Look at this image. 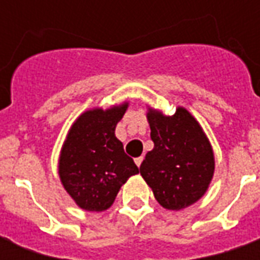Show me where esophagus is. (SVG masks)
<instances>
[{
	"label": "esophagus",
	"instance_id": "esophagus-1",
	"mask_svg": "<svg viewBox=\"0 0 260 260\" xmlns=\"http://www.w3.org/2000/svg\"><path fill=\"white\" fill-rule=\"evenodd\" d=\"M142 161H143V157H136L135 158V164L136 166H138V167H141V164H142Z\"/></svg>",
	"mask_w": 260,
	"mask_h": 260
}]
</instances>
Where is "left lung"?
I'll list each match as a JSON object with an SVG mask.
<instances>
[{
	"instance_id": "8db88e82",
	"label": "left lung",
	"mask_w": 260,
	"mask_h": 260,
	"mask_svg": "<svg viewBox=\"0 0 260 260\" xmlns=\"http://www.w3.org/2000/svg\"><path fill=\"white\" fill-rule=\"evenodd\" d=\"M154 147L141 164V175L156 201L169 210H181L206 192L214 173V156L201 125L185 108L173 117L147 113Z\"/></svg>"
}]
</instances>
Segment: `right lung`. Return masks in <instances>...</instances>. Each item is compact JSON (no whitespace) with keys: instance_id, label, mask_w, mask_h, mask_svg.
Returning a JSON list of instances; mask_svg holds the SVG:
<instances>
[{"instance_id":"1","label":"right lung","mask_w":260,"mask_h":260,"mask_svg":"<svg viewBox=\"0 0 260 260\" xmlns=\"http://www.w3.org/2000/svg\"><path fill=\"white\" fill-rule=\"evenodd\" d=\"M128 103L110 110H90L69 129L59 157V178L76 205L102 212L113 205L119 188L139 173L115 138V126Z\"/></svg>"}]
</instances>
